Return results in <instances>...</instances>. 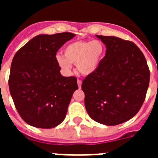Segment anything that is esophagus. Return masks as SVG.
<instances>
[{
	"mask_svg": "<svg viewBox=\"0 0 158 158\" xmlns=\"http://www.w3.org/2000/svg\"><path fill=\"white\" fill-rule=\"evenodd\" d=\"M81 84L82 81L81 80H77V85L79 88H81Z\"/></svg>",
	"mask_w": 158,
	"mask_h": 158,
	"instance_id": "esophagus-1",
	"label": "esophagus"
}]
</instances>
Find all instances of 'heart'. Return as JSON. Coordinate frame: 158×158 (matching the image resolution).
I'll return each instance as SVG.
<instances>
[{"instance_id":"b5f03b06","label":"heart","mask_w":158,"mask_h":158,"mask_svg":"<svg viewBox=\"0 0 158 158\" xmlns=\"http://www.w3.org/2000/svg\"><path fill=\"white\" fill-rule=\"evenodd\" d=\"M104 51V45L99 40L76 41L68 44L63 50V57L57 55L56 60L65 73L71 72L73 64L81 74L89 75L98 68Z\"/></svg>"}]
</instances>
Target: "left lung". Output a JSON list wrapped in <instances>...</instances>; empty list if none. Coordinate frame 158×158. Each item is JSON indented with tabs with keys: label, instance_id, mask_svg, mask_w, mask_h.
Wrapping results in <instances>:
<instances>
[{
	"label": "left lung",
	"instance_id": "1",
	"mask_svg": "<svg viewBox=\"0 0 158 158\" xmlns=\"http://www.w3.org/2000/svg\"><path fill=\"white\" fill-rule=\"evenodd\" d=\"M106 46L98 68L82 81L85 105L96 122L115 126L139 112L150 83L146 58L133 42L97 35Z\"/></svg>",
	"mask_w": 158,
	"mask_h": 158
}]
</instances>
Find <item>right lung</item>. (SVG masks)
Instances as JSON below:
<instances>
[{
    "mask_svg": "<svg viewBox=\"0 0 158 158\" xmlns=\"http://www.w3.org/2000/svg\"><path fill=\"white\" fill-rule=\"evenodd\" d=\"M75 35H40L14 55L8 86L14 104L27 124L55 127L65 119L72 96L78 89L75 77H63L56 53Z\"/></svg>",
    "mask_w": 158,
    "mask_h": 158,
    "instance_id": "right-lung-1",
    "label": "right lung"
}]
</instances>
